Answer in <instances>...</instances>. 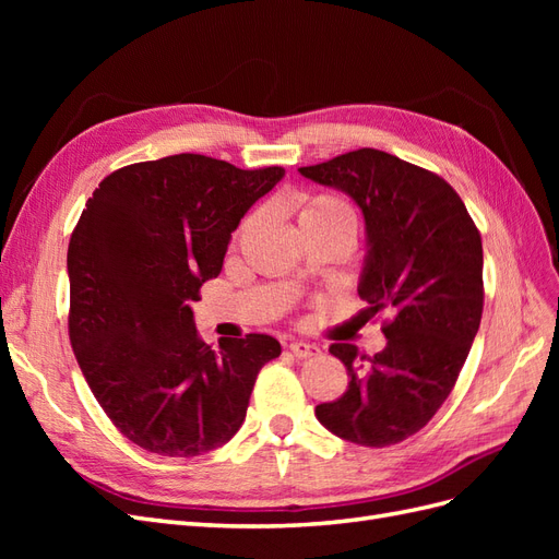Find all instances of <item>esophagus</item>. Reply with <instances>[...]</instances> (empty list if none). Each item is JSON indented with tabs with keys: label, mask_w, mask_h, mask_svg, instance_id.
Masks as SVG:
<instances>
[{
	"label": "esophagus",
	"mask_w": 559,
	"mask_h": 559,
	"mask_svg": "<svg viewBox=\"0 0 559 559\" xmlns=\"http://www.w3.org/2000/svg\"><path fill=\"white\" fill-rule=\"evenodd\" d=\"M289 349H292L294 357H298V359H310V357H317V354L321 352L314 343H306V341H294L289 345Z\"/></svg>",
	"instance_id": "obj_1"
}]
</instances>
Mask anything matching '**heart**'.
<instances>
[{
	"instance_id": "heart-1",
	"label": "heart",
	"mask_w": 559,
	"mask_h": 559,
	"mask_svg": "<svg viewBox=\"0 0 559 559\" xmlns=\"http://www.w3.org/2000/svg\"><path fill=\"white\" fill-rule=\"evenodd\" d=\"M321 218H347L354 224V212L343 198L333 193H317L302 202L300 222H321Z\"/></svg>"
}]
</instances>
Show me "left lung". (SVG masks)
<instances>
[{
  "label": "left lung",
  "instance_id": "left-lung-1",
  "mask_svg": "<svg viewBox=\"0 0 559 559\" xmlns=\"http://www.w3.org/2000/svg\"><path fill=\"white\" fill-rule=\"evenodd\" d=\"M298 173L357 202L368 247L357 292L370 314H394L376 357L349 343L329 347L345 364L349 384L314 415L349 443H401L441 408L478 333L480 233L445 179L378 148L349 151Z\"/></svg>",
  "mask_w": 559,
  "mask_h": 559
}]
</instances>
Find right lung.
<instances>
[{"label": "right lung", "mask_w": 559, "mask_h": 559, "mask_svg": "<svg viewBox=\"0 0 559 559\" xmlns=\"http://www.w3.org/2000/svg\"><path fill=\"white\" fill-rule=\"evenodd\" d=\"M284 167L240 170L179 154L103 179L67 249L70 341L128 441L163 456L222 448L242 427L273 335L202 343L191 302L222 273L230 233Z\"/></svg>", "instance_id": "right-lung-1"}]
</instances>
